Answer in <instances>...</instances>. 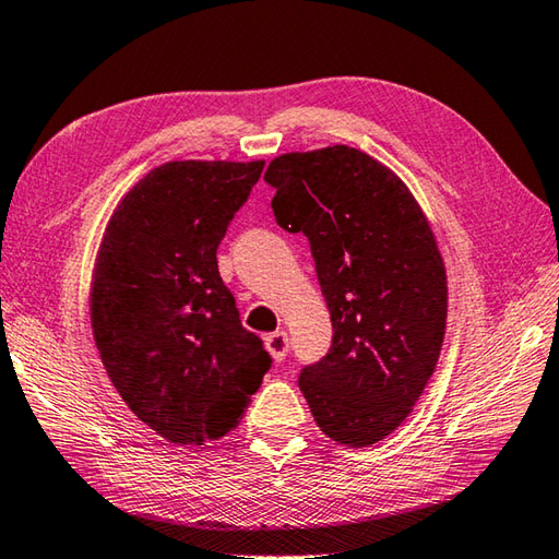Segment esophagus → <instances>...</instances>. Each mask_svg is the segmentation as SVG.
Instances as JSON below:
<instances>
[{
	"label": "esophagus",
	"mask_w": 559,
	"mask_h": 559,
	"mask_svg": "<svg viewBox=\"0 0 559 559\" xmlns=\"http://www.w3.org/2000/svg\"><path fill=\"white\" fill-rule=\"evenodd\" d=\"M266 348H269V354L273 356V360H281L286 358V354H288V348H290V342H288V334L283 332V330H278V332H273V334H269L266 336Z\"/></svg>",
	"instance_id": "esophagus-1"
}]
</instances>
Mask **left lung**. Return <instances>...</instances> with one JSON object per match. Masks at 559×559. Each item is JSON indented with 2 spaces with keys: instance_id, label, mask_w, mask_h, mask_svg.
I'll return each mask as SVG.
<instances>
[{
  "instance_id": "8db88e82",
  "label": "left lung",
  "mask_w": 559,
  "mask_h": 559,
  "mask_svg": "<svg viewBox=\"0 0 559 559\" xmlns=\"http://www.w3.org/2000/svg\"><path fill=\"white\" fill-rule=\"evenodd\" d=\"M271 207L310 239L332 317V346L298 385L322 433L352 448L385 439L409 417L441 354L448 314L443 257L395 171L332 145L269 164Z\"/></svg>"
}]
</instances>
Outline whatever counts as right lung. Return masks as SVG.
<instances>
[{
    "instance_id": "1",
    "label": "right lung",
    "mask_w": 559,
    "mask_h": 559,
    "mask_svg": "<svg viewBox=\"0 0 559 559\" xmlns=\"http://www.w3.org/2000/svg\"><path fill=\"white\" fill-rule=\"evenodd\" d=\"M264 159L159 164L108 217L92 276V330L114 388L177 445L229 433L271 368L239 322L217 245Z\"/></svg>"
}]
</instances>
